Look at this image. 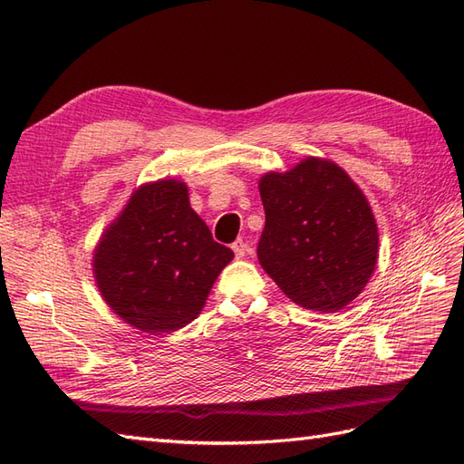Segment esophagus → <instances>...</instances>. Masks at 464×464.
Wrapping results in <instances>:
<instances>
[{
  "label": "esophagus",
  "instance_id": "1",
  "mask_svg": "<svg viewBox=\"0 0 464 464\" xmlns=\"http://www.w3.org/2000/svg\"><path fill=\"white\" fill-rule=\"evenodd\" d=\"M232 250H234L236 257H244L246 252H250V247H247V244H246L244 240H236V242L232 244Z\"/></svg>",
  "mask_w": 464,
  "mask_h": 464
}]
</instances>
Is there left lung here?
Returning <instances> with one entry per match:
<instances>
[{
    "instance_id": "8db88e82",
    "label": "left lung",
    "mask_w": 464,
    "mask_h": 464,
    "mask_svg": "<svg viewBox=\"0 0 464 464\" xmlns=\"http://www.w3.org/2000/svg\"><path fill=\"white\" fill-rule=\"evenodd\" d=\"M266 226L257 259L304 309L334 313L368 284L378 259L374 214L341 167L309 157L259 180Z\"/></svg>"
}]
</instances>
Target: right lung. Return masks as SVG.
<instances>
[{"label": "right lung", "mask_w": 464, "mask_h": 464, "mask_svg": "<svg viewBox=\"0 0 464 464\" xmlns=\"http://www.w3.org/2000/svg\"><path fill=\"white\" fill-rule=\"evenodd\" d=\"M232 257L190 208L187 185L171 179L131 197L98 246L94 274L111 311L157 334L197 319Z\"/></svg>", "instance_id": "add662e5"}]
</instances>
